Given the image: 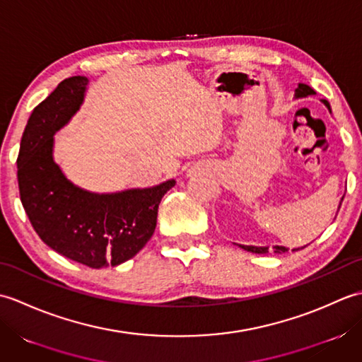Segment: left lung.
<instances>
[{"mask_svg":"<svg viewBox=\"0 0 362 362\" xmlns=\"http://www.w3.org/2000/svg\"><path fill=\"white\" fill-rule=\"evenodd\" d=\"M310 95H316V91H314L311 87L305 86V83H298V87L296 88V96H297V98H305V96H310ZM324 103H325V105H328V109H329V104L325 101V99H324ZM341 202H342V201H341ZM241 247H243L244 250L253 252V253H266V252H267V247H253V245H241ZM274 250H275V253L286 252V249L280 247V245H275ZM294 250H298V249H294Z\"/></svg>","mask_w":362,"mask_h":362,"instance_id":"8db88e82","label":"left lung"}]
</instances>
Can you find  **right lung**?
Instances as JSON below:
<instances>
[{
  "label": "right lung",
  "mask_w": 362,
  "mask_h": 362,
  "mask_svg": "<svg viewBox=\"0 0 362 362\" xmlns=\"http://www.w3.org/2000/svg\"><path fill=\"white\" fill-rule=\"evenodd\" d=\"M87 78L62 81L30 113L17 158L20 199L40 240L60 255L93 269L135 257L157 224L161 197L175 182L93 194L68 182L52 160V135L79 109Z\"/></svg>",
  "instance_id": "right-lung-1"
}]
</instances>
